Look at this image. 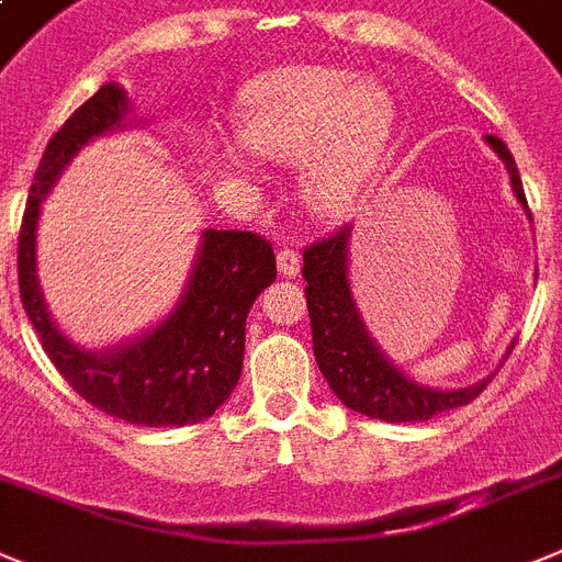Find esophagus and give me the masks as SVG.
<instances>
[{
	"label": "esophagus",
	"instance_id": "34e87169",
	"mask_svg": "<svg viewBox=\"0 0 562 562\" xmlns=\"http://www.w3.org/2000/svg\"><path fill=\"white\" fill-rule=\"evenodd\" d=\"M278 270H281V276H297L301 272V256H297L295 247H284L278 254Z\"/></svg>",
	"mask_w": 562,
	"mask_h": 562
}]
</instances>
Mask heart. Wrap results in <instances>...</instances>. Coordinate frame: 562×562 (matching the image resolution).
<instances>
[{
	"instance_id": "b5f03b06",
	"label": "heart",
	"mask_w": 562,
	"mask_h": 562,
	"mask_svg": "<svg viewBox=\"0 0 562 562\" xmlns=\"http://www.w3.org/2000/svg\"><path fill=\"white\" fill-rule=\"evenodd\" d=\"M234 127L250 156L281 164L301 158L303 203L337 214L357 198L387 147L393 100L375 80H357L337 66H286L241 91ZM214 164L217 172H236L234 158Z\"/></svg>"
}]
</instances>
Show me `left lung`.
Wrapping results in <instances>:
<instances>
[{
    "instance_id": "8db88e82",
    "label": "left lung",
    "mask_w": 562,
    "mask_h": 562,
    "mask_svg": "<svg viewBox=\"0 0 562 562\" xmlns=\"http://www.w3.org/2000/svg\"><path fill=\"white\" fill-rule=\"evenodd\" d=\"M487 144L498 153L509 172V183L518 203L529 211L527 194L521 187L513 153L496 136H487ZM532 217V214H529ZM353 225L331 231L323 239L312 241L303 250V278H306V306L312 323V345L321 373L328 387L348 409L368 415L387 424H415L429 420L440 412L471 404L491 379L462 390H431L412 382L401 373L375 342L370 339L362 317L353 303L348 284V239ZM516 348V345H513Z\"/></svg>"
}]
</instances>
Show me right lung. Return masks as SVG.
Wrapping results in <instances>:
<instances>
[{
    "label": "right lung",
    "instance_id": "right-lung-1",
    "mask_svg": "<svg viewBox=\"0 0 562 562\" xmlns=\"http://www.w3.org/2000/svg\"><path fill=\"white\" fill-rule=\"evenodd\" d=\"M127 97L105 82L49 138L19 231V295L49 362L69 387L111 418L136 426H187L211 418L241 375L247 312L276 281L272 245L254 231H205L189 286L172 315L131 345L82 351L49 321L35 276V225L60 169L82 144L122 125Z\"/></svg>",
    "mask_w": 562,
    "mask_h": 562
}]
</instances>
